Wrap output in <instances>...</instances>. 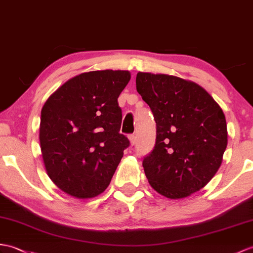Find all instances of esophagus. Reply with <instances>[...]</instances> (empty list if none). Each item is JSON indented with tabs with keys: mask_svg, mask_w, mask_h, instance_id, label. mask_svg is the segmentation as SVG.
Listing matches in <instances>:
<instances>
[{
	"mask_svg": "<svg viewBox=\"0 0 253 253\" xmlns=\"http://www.w3.org/2000/svg\"><path fill=\"white\" fill-rule=\"evenodd\" d=\"M129 141H130V144L133 145L134 143H136V136L134 134H129Z\"/></svg>",
	"mask_w": 253,
	"mask_h": 253,
	"instance_id": "34e87169",
	"label": "esophagus"
}]
</instances>
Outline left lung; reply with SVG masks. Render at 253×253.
<instances>
[{
  "mask_svg": "<svg viewBox=\"0 0 253 253\" xmlns=\"http://www.w3.org/2000/svg\"><path fill=\"white\" fill-rule=\"evenodd\" d=\"M136 85L156 123L154 149L142 162L149 183L170 199L190 196L221 166L224 113L203 87L177 76L139 72Z\"/></svg>",
  "mask_w": 253,
  "mask_h": 253,
  "instance_id": "1",
  "label": "left lung"
}]
</instances>
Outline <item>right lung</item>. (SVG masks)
Wrapping results in <instances>:
<instances>
[{
  "mask_svg": "<svg viewBox=\"0 0 253 253\" xmlns=\"http://www.w3.org/2000/svg\"><path fill=\"white\" fill-rule=\"evenodd\" d=\"M130 72L102 70L76 75L46 100L40 143L46 172L75 198L98 196L109 186L129 146L120 133L117 98Z\"/></svg>",
  "mask_w": 253,
  "mask_h": 253,
  "instance_id": "1",
  "label": "right lung"
}]
</instances>
